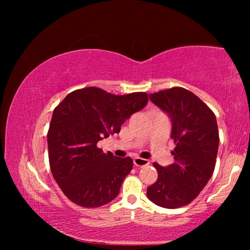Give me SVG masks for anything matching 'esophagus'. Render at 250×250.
<instances>
[{"label": "esophagus", "mask_w": 250, "mask_h": 250, "mask_svg": "<svg viewBox=\"0 0 250 250\" xmlns=\"http://www.w3.org/2000/svg\"><path fill=\"white\" fill-rule=\"evenodd\" d=\"M133 163L135 167H146V166H149V161L146 160V159H142V158H135L133 159Z\"/></svg>", "instance_id": "esophagus-1"}]
</instances>
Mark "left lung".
I'll list each match as a JSON object with an SVG mask.
<instances>
[{
	"mask_svg": "<svg viewBox=\"0 0 250 250\" xmlns=\"http://www.w3.org/2000/svg\"><path fill=\"white\" fill-rule=\"evenodd\" d=\"M150 100L170 116L174 163H153L158 179L146 189L151 202L164 208L191 203L213 174L219 145L216 117L206 104L182 87L150 94Z\"/></svg>",
	"mask_w": 250,
	"mask_h": 250,
	"instance_id": "8db88e82",
	"label": "left lung"
}]
</instances>
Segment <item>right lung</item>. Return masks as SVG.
Returning <instances> with one entry per match:
<instances>
[{
    "mask_svg": "<svg viewBox=\"0 0 250 250\" xmlns=\"http://www.w3.org/2000/svg\"><path fill=\"white\" fill-rule=\"evenodd\" d=\"M147 100L146 92L117 96L87 87L71 91L54 109L47 132L49 167L68 200L94 208L117 197L133 161L104 153L97 143L119 133L121 125Z\"/></svg>",
    "mask_w": 250,
    "mask_h": 250,
    "instance_id": "right-lung-1",
    "label": "right lung"
}]
</instances>
